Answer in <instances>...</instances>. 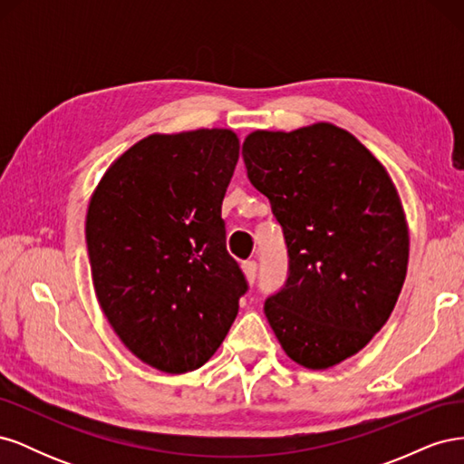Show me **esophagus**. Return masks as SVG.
Returning a JSON list of instances; mask_svg holds the SVG:
<instances>
[{"label": "esophagus", "mask_w": 464, "mask_h": 464, "mask_svg": "<svg viewBox=\"0 0 464 464\" xmlns=\"http://www.w3.org/2000/svg\"><path fill=\"white\" fill-rule=\"evenodd\" d=\"M242 271L247 278V283H254L256 276H257V263L256 261H244L242 263Z\"/></svg>", "instance_id": "esophagus-1"}]
</instances>
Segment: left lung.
<instances>
[{
  "label": "left lung",
  "instance_id": "1",
  "mask_svg": "<svg viewBox=\"0 0 464 464\" xmlns=\"http://www.w3.org/2000/svg\"><path fill=\"white\" fill-rule=\"evenodd\" d=\"M242 157L288 247L286 285L266 298V321L290 360L333 368L373 339L399 300L409 227L397 188L353 133L327 121L257 130Z\"/></svg>",
  "mask_w": 464,
  "mask_h": 464
}]
</instances>
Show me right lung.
I'll return each mask as SVG.
<instances>
[{"label": "right lung", "instance_id": "1", "mask_svg": "<svg viewBox=\"0 0 464 464\" xmlns=\"http://www.w3.org/2000/svg\"><path fill=\"white\" fill-rule=\"evenodd\" d=\"M232 130L152 133L110 164L87 210L92 285L131 354L164 373L217 353L247 290L220 217Z\"/></svg>", "mask_w": 464, "mask_h": 464}]
</instances>
